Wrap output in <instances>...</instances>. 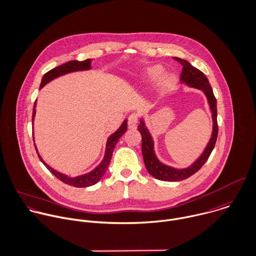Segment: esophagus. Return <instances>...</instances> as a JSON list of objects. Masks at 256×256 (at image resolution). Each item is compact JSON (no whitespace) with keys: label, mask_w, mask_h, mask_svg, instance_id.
<instances>
[{"label":"esophagus","mask_w":256,"mask_h":256,"mask_svg":"<svg viewBox=\"0 0 256 256\" xmlns=\"http://www.w3.org/2000/svg\"><path fill=\"white\" fill-rule=\"evenodd\" d=\"M138 122V114L136 112H134L132 114H130L128 116V124H132V126H134Z\"/></svg>","instance_id":"1"}]
</instances>
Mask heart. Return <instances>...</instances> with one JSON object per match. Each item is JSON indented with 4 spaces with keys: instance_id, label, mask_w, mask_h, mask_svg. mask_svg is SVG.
Returning a JSON list of instances; mask_svg holds the SVG:
<instances>
[{
    "instance_id": "obj_1",
    "label": "heart",
    "mask_w": 256,
    "mask_h": 256,
    "mask_svg": "<svg viewBox=\"0 0 256 256\" xmlns=\"http://www.w3.org/2000/svg\"><path fill=\"white\" fill-rule=\"evenodd\" d=\"M162 74H164L162 66H152V68H148V70L146 72V78L148 82H156V80H158L162 78ZM170 80H172V78H168L166 80V82H170Z\"/></svg>"
}]
</instances>
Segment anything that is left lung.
<instances>
[{"instance_id":"left-lung-1","label":"left lung","mask_w":256,"mask_h":256,"mask_svg":"<svg viewBox=\"0 0 256 256\" xmlns=\"http://www.w3.org/2000/svg\"><path fill=\"white\" fill-rule=\"evenodd\" d=\"M182 66V70L180 74V80L182 82L188 84V86L198 88L202 90L208 100V104L212 114V138L204 148L202 156L188 168H174L168 166L160 162L154 150V140L152 138L146 128L144 120H140V124L138 126V132L142 134V156L144 162L146 170L150 174H152L154 178L164 180V182H180L188 178L192 174H194L196 172H198L202 166L208 160L212 150L214 148L218 134V108H216V98L214 94V90L210 84V82L206 74L200 72L198 68L192 66L188 60L174 58Z\"/></svg>"}]
</instances>
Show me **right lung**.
<instances>
[{
  "mask_svg": "<svg viewBox=\"0 0 256 256\" xmlns=\"http://www.w3.org/2000/svg\"><path fill=\"white\" fill-rule=\"evenodd\" d=\"M90 62H92L90 58H88V60H82V62L70 60V62L62 64V66H56V68H52L50 70H48V72H46L44 74V76L42 78V82H40V88H42L44 84H46L48 82H50V80H52L54 78H58L60 76H64L66 74L72 72L90 70ZM36 102H34V108H32V124H34V116H36ZM126 130H128V120H124V122L122 124V126L118 128V130L116 132H114L112 136H110V138H108L106 146V152H104V156L102 162L94 170H92L90 172L82 174V176H76V178H70V176H66V174H64L62 172H56V170H54L50 166H48L44 162V160L40 158V156L38 154L36 144H34V148H36V150L38 152V156L40 160V162L46 166V168L56 178H58L64 184L72 186H74V188H86V186H90L96 184L104 176V174H106V168H108V164L110 162L112 152H114V150L118 140L126 132ZM32 134H34V132H32Z\"/></svg>",
  "mask_w": 256,
  "mask_h": 256,
  "instance_id": "add662e5",
  "label": "right lung"
}]
</instances>
